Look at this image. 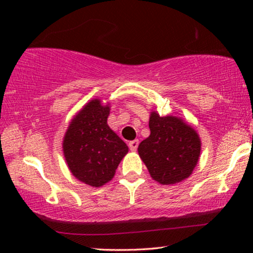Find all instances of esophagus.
Returning a JSON list of instances; mask_svg holds the SVG:
<instances>
[{
	"label": "esophagus",
	"mask_w": 253,
	"mask_h": 253,
	"mask_svg": "<svg viewBox=\"0 0 253 253\" xmlns=\"http://www.w3.org/2000/svg\"><path fill=\"white\" fill-rule=\"evenodd\" d=\"M138 145H139V141H138L137 139H134V140H131V141H129V147H130V150L132 151V152L137 151V148H138Z\"/></svg>",
	"instance_id": "esophagus-1"
}]
</instances>
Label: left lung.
<instances>
[{
	"label": "left lung",
	"mask_w": 253,
	"mask_h": 253,
	"mask_svg": "<svg viewBox=\"0 0 253 253\" xmlns=\"http://www.w3.org/2000/svg\"><path fill=\"white\" fill-rule=\"evenodd\" d=\"M151 134L138 146V153L151 177L164 185L176 184L192 174L200 155L199 136L191 126L176 116L152 112Z\"/></svg>",
	"instance_id": "8db88e82"
}]
</instances>
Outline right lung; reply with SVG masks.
<instances>
[{
  "label": "right lung",
  "instance_id": "1",
  "mask_svg": "<svg viewBox=\"0 0 253 253\" xmlns=\"http://www.w3.org/2000/svg\"><path fill=\"white\" fill-rule=\"evenodd\" d=\"M109 106L99 99L86 103L69 124L63 153L72 175L85 184L99 188L114 177L127 153L126 144L107 124Z\"/></svg>",
  "mask_w": 253,
  "mask_h": 253
}]
</instances>
